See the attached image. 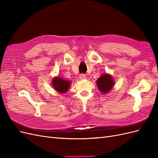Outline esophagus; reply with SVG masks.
I'll use <instances>...</instances> for the list:
<instances>
[{
  "label": "esophagus",
  "mask_w": 158,
  "mask_h": 158,
  "mask_svg": "<svg viewBox=\"0 0 158 158\" xmlns=\"http://www.w3.org/2000/svg\"><path fill=\"white\" fill-rule=\"evenodd\" d=\"M79 78H80V80H84V79L86 78V76H85V74H80V76H79Z\"/></svg>",
  "instance_id": "esophagus-1"
}]
</instances>
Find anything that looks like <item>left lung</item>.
Masks as SVG:
<instances>
[{
    "instance_id": "obj_1",
    "label": "left lung",
    "mask_w": 158,
    "mask_h": 158,
    "mask_svg": "<svg viewBox=\"0 0 158 158\" xmlns=\"http://www.w3.org/2000/svg\"><path fill=\"white\" fill-rule=\"evenodd\" d=\"M98 89L103 94H107L112 89L114 85L113 76L107 73H103L96 80Z\"/></svg>"
}]
</instances>
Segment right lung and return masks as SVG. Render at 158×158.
I'll use <instances>...</instances> for the list:
<instances>
[{
	"label": "right lung",
	"mask_w": 158,
	"mask_h": 158,
	"mask_svg": "<svg viewBox=\"0 0 158 158\" xmlns=\"http://www.w3.org/2000/svg\"><path fill=\"white\" fill-rule=\"evenodd\" d=\"M71 82L67 80H64L59 76H55L52 79L51 84L53 88L59 93L65 94L69 91L70 86Z\"/></svg>",
	"instance_id": "1"
}]
</instances>
